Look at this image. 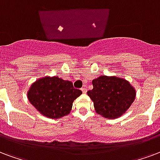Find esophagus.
I'll list each match as a JSON object with an SVG mask.
<instances>
[{"mask_svg":"<svg viewBox=\"0 0 160 160\" xmlns=\"http://www.w3.org/2000/svg\"><path fill=\"white\" fill-rule=\"evenodd\" d=\"M81 91H82V92L84 94H85V93H86V92H87V90H86V89H85V87H83V88H81Z\"/></svg>","mask_w":160,"mask_h":160,"instance_id":"1","label":"esophagus"}]
</instances>
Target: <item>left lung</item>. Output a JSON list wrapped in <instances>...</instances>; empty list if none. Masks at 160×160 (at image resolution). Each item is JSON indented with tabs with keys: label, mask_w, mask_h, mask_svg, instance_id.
<instances>
[{
	"label": "left lung",
	"mask_w": 160,
	"mask_h": 160,
	"mask_svg": "<svg viewBox=\"0 0 160 160\" xmlns=\"http://www.w3.org/2000/svg\"><path fill=\"white\" fill-rule=\"evenodd\" d=\"M93 89L87 91L97 114L115 119L126 112L136 97L132 85L122 78L101 75L92 80Z\"/></svg>",
	"instance_id": "8db88e82"
}]
</instances>
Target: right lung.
<instances>
[{"instance_id":"add662e5","label":"right lung","mask_w":160,"mask_h":160,"mask_svg":"<svg viewBox=\"0 0 160 160\" xmlns=\"http://www.w3.org/2000/svg\"><path fill=\"white\" fill-rule=\"evenodd\" d=\"M82 94L73 83L58 76H45L32 83L28 91L31 104L46 118L58 119L70 112L73 102Z\"/></svg>"}]
</instances>
